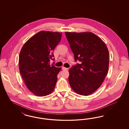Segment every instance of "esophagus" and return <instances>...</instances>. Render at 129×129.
<instances>
[{"instance_id":"esophagus-1","label":"esophagus","mask_w":129,"mask_h":129,"mask_svg":"<svg viewBox=\"0 0 129 129\" xmlns=\"http://www.w3.org/2000/svg\"><path fill=\"white\" fill-rule=\"evenodd\" d=\"M62 70H69V68H65V67H63L62 68Z\"/></svg>"}]
</instances>
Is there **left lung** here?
Returning <instances> with one entry per match:
<instances>
[{"instance_id": "left-lung-1", "label": "left lung", "mask_w": 129, "mask_h": 129, "mask_svg": "<svg viewBox=\"0 0 129 129\" xmlns=\"http://www.w3.org/2000/svg\"><path fill=\"white\" fill-rule=\"evenodd\" d=\"M75 61L69 81L75 92L87 96L101 86L108 73L109 53L103 40L91 32H65Z\"/></svg>"}]
</instances>
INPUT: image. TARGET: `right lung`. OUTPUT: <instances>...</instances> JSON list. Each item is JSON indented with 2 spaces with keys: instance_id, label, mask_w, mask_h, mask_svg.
<instances>
[{
  "instance_id": "obj_1",
  "label": "right lung",
  "mask_w": 129,
  "mask_h": 129,
  "mask_svg": "<svg viewBox=\"0 0 129 129\" xmlns=\"http://www.w3.org/2000/svg\"><path fill=\"white\" fill-rule=\"evenodd\" d=\"M62 33L40 31L23 44L20 52V73L28 89L35 95L44 96L54 90L61 68L50 64L54 60L52 51L60 42Z\"/></svg>"
}]
</instances>
